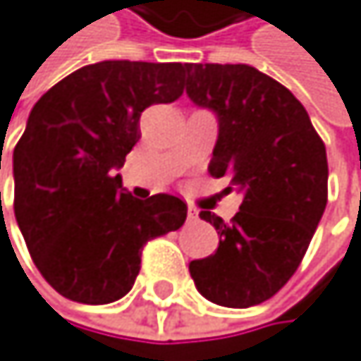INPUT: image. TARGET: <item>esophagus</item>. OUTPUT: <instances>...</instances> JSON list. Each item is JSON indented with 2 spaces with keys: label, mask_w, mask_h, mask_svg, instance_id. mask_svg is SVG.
Instances as JSON below:
<instances>
[{
  "label": "esophagus",
  "mask_w": 361,
  "mask_h": 361,
  "mask_svg": "<svg viewBox=\"0 0 361 361\" xmlns=\"http://www.w3.org/2000/svg\"><path fill=\"white\" fill-rule=\"evenodd\" d=\"M187 219H189V221H195V219H197V209H195V207H189V209H187Z\"/></svg>",
  "instance_id": "34e87169"
}]
</instances>
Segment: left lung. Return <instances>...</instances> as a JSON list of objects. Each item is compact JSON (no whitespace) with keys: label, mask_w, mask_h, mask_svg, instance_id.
<instances>
[{"label":"left lung","mask_w":361,"mask_h":361,"mask_svg":"<svg viewBox=\"0 0 361 361\" xmlns=\"http://www.w3.org/2000/svg\"><path fill=\"white\" fill-rule=\"evenodd\" d=\"M187 97L217 116L209 172L243 193L215 226V254L189 262L195 288L226 308L274 297L297 271L327 204V154L290 90L247 64H185ZM230 189V187H228Z\"/></svg>","instance_id":"left-lung-1"}]
</instances>
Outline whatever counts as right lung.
Returning a JSON list of instances; mask_svg holds the SVG:
<instances>
[{
    "label": "right lung",
    "instance_id": "right-lung-1",
    "mask_svg": "<svg viewBox=\"0 0 361 361\" xmlns=\"http://www.w3.org/2000/svg\"><path fill=\"white\" fill-rule=\"evenodd\" d=\"M180 62L105 60L44 92L12 154L14 217L42 278L66 299L103 305L127 295L146 241L178 230L187 204L127 193L120 170L148 105L183 94Z\"/></svg>",
    "mask_w": 361,
    "mask_h": 361
}]
</instances>
